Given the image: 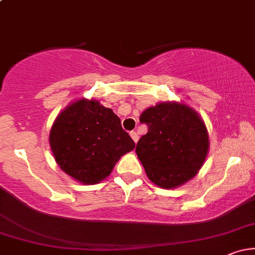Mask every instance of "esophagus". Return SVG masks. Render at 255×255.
Wrapping results in <instances>:
<instances>
[{"label": "esophagus", "mask_w": 255, "mask_h": 255, "mask_svg": "<svg viewBox=\"0 0 255 255\" xmlns=\"http://www.w3.org/2000/svg\"><path fill=\"white\" fill-rule=\"evenodd\" d=\"M130 136H131V139H133V141L136 144L137 139H139V135H137L136 131H130Z\"/></svg>", "instance_id": "1"}]
</instances>
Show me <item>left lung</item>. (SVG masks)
I'll return each instance as SVG.
<instances>
[{"label":"left lung","mask_w":255,"mask_h":255,"mask_svg":"<svg viewBox=\"0 0 255 255\" xmlns=\"http://www.w3.org/2000/svg\"><path fill=\"white\" fill-rule=\"evenodd\" d=\"M147 133L135 152L148 178L165 189L186 183L200 170L207 151L209 134L199 114L176 102L158 103L140 115Z\"/></svg>","instance_id":"obj_1"}]
</instances>
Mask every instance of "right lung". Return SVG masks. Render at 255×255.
I'll use <instances>...</instances> for the list:
<instances>
[{"label":"right lung","mask_w":255,"mask_h":255,"mask_svg":"<svg viewBox=\"0 0 255 255\" xmlns=\"http://www.w3.org/2000/svg\"><path fill=\"white\" fill-rule=\"evenodd\" d=\"M49 142L60 168L85 184L103 181L121 156L135 147L113 110L85 98L57 116Z\"/></svg>","instance_id":"obj_1"}]
</instances>
